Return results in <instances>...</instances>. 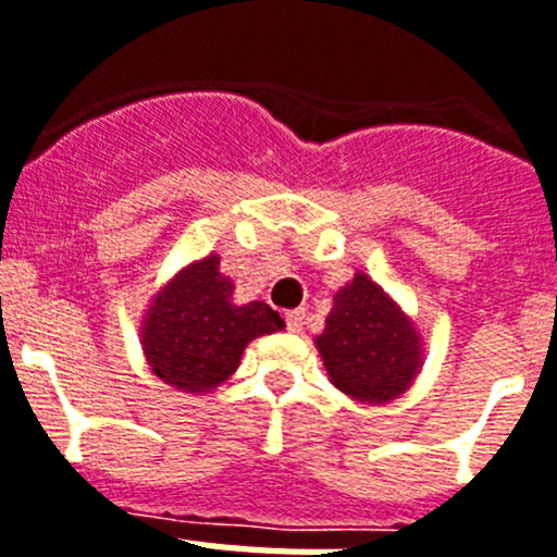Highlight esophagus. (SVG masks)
<instances>
[{
    "label": "esophagus",
    "mask_w": 557,
    "mask_h": 557,
    "mask_svg": "<svg viewBox=\"0 0 557 557\" xmlns=\"http://www.w3.org/2000/svg\"><path fill=\"white\" fill-rule=\"evenodd\" d=\"M284 321H287L289 332H301V326H304V312H301V309H293V312L284 314Z\"/></svg>",
    "instance_id": "obj_1"
}]
</instances>
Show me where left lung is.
<instances>
[{
    "label": "left lung",
    "instance_id": "left-lung-1",
    "mask_svg": "<svg viewBox=\"0 0 557 557\" xmlns=\"http://www.w3.org/2000/svg\"><path fill=\"white\" fill-rule=\"evenodd\" d=\"M337 391L362 405L398 398L424 366V343L385 289L357 273L334 295L326 329L314 337Z\"/></svg>",
    "mask_w": 557,
    "mask_h": 557
}]
</instances>
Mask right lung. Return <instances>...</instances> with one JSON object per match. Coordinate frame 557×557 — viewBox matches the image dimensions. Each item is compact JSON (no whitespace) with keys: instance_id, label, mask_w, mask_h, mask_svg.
<instances>
[{"instance_id":"obj_1","label":"right lung","mask_w":557,"mask_h":557,"mask_svg":"<svg viewBox=\"0 0 557 557\" xmlns=\"http://www.w3.org/2000/svg\"><path fill=\"white\" fill-rule=\"evenodd\" d=\"M278 329L282 314L264 301L234 304V282L211 253L156 293L141 321V348L161 382L200 396L239 368L250 339Z\"/></svg>"}]
</instances>
